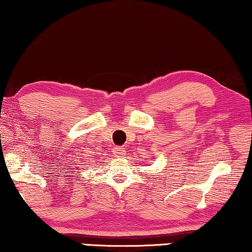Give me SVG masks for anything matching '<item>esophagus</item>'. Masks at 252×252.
<instances>
[{
    "mask_svg": "<svg viewBox=\"0 0 252 252\" xmlns=\"http://www.w3.org/2000/svg\"><path fill=\"white\" fill-rule=\"evenodd\" d=\"M115 155L116 157H123L124 155H125V150H124V148L122 147H117L115 148Z\"/></svg>",
    "mask_w": 252,
    "mask_h": 252,
    "instance_id": "obj_1",
    "label": "esophagus"
}]
</instances>
